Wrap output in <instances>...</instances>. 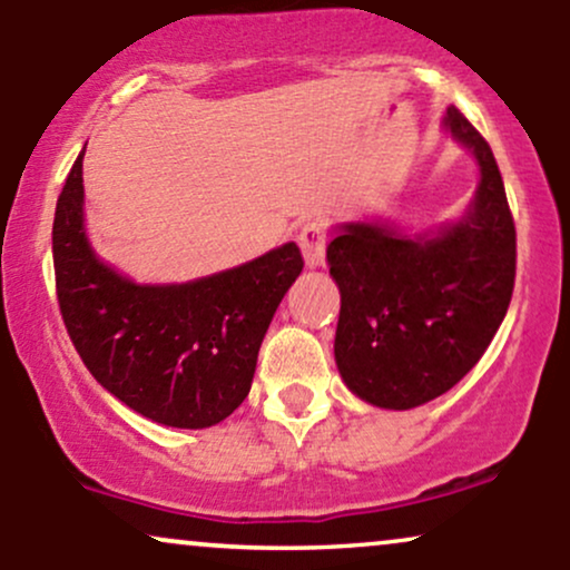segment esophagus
I'll return each instance as SVG.
<instances>
[{
	"label": "esophagus",
	"instance_id": "obj_1",
	"mask_svg": "<svg viewBox=\"0 0 570 570\" xmlns=\"http://www.w3.org/2000/svg\"><path fill=\"white\" fill-rule=\"evenodd\" d=\"M297 244H299V248H303L307 267L324 265V254H326L324 222H318V219L303 222V227H299V235H297Z\"/></svg>",
	"mask_w": 570,
	"mask_h": 570
}]
</instances>
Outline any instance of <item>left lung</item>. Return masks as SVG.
Segmentation results:
<instances>
[{"mask_svg":"<svg viewBox=\"0 0 570 570\" xmlns=\"http://www.w3.org/2000/svg\"><path fill=\"white\" fill-rule=\"evenodd\" d=\"M444 128L480 163L466 217L412 238L356 222L326 246L340 286L337 370L375 407L410 410L453 389L488 351L514 292L517 233L493 149L455 107Z\"/></svg>","mask_w":570,"mask_h":570,"instance_id":"obj_1","label":"left lung"}]
</instances>
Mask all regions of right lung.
Segmentation results:
<instances>
[{
  "label": "right lung",
  "mask_w": 570,
  "mask_h": 570,
  "mask_svg": "<svg viewBox=\"0 0 570 570\" xmlns=\"http://www.w3.org/2000/svg\"><path fill=\"white\" fill-rule=\"evenodd\" d=\"M53 265L58 307L90 375L149 421L206 429L252 389L259 345L303 254L284 244L189 284H134L85 238L80 155L56 203Z\"/></svg>",
  "instance_id": "right-lung-1"
}]
</instances>
